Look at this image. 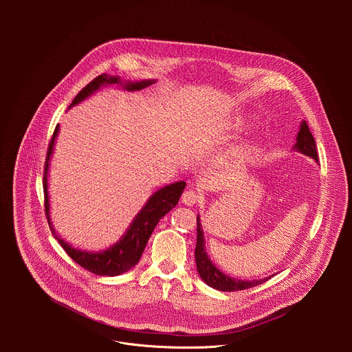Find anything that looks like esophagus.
I'll list each match as a JSON object with an SVG mask.
<instances>
[{
    "instance_id": "34e87169",
    "label": "esophagus",
    "mask_w": 352,
    "mask_h": 352,
    "mask_svg": "<svg viewBox=\"0 0 352 352\" xmlns=\"http://www.w3.org/2000/svg\"><path fill=\"white\" fill-rule=\"evenodd\" d=\"M199 200H200V196L195 190H192V189L185 190L182 193V197H181V202L184 205H186V206H193V205H196L199 202Z\"/></svg>"
}]
</instances>
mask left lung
<instances>
[{
    "instance_id": "obj_1",
    "label": "left lung",
    "mask_w": 352,
    "mask_h": 352,
    "mask_svg": "<svg viewBox=\"0 0 352 352\" xmlns=\"http://www.w3.org/2000/svg\"><path fill=\"white\" fill-rule=\"evenodd\" d=\"M292 148L298 153H302L308 157H312L315 162H318V150H316V142L309 131V126L305 121L300 122L296 142L292 146ZM197 236H196V248H195V261H196V269L197 273L209 287L216 288L219 291H241L246 288L256 287L265 281H267L270 277L259 278V280H238L235 277H230L219 267H216L214 263H212L205 245V235L202 223H200V217L197 214Z\"/></svg>"
}]
</instances>
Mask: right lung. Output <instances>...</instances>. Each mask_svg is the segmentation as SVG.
<instances>
[{"label":"right lung","instance_id":"1","mask_svg":"<svg viewBox=\"0 0 352 352\" xmlns=\"http://www.w3.org/2000/svg\"><path fill=\"white\" fill-rule=\"evenodd\" d=\"M155 82H156L155 79L131 82V80H122L120 76H113V75H107V74L98 75L76 94L69 109L79 104L80 102H83L85 98H87L89 96H91L93 93H96L97 90H100L104 86L120 85L128 91H136V90H142L150 85H153ZM58 131H60V125L56 126L52 142H50V144H48L44 177H43L44 208H45L48 226H50V228H52L53 235L58 239L60 245L64 248L65 252L71 256V259H74V262H76L83 269L89 270L97 276H109V277H114V276L126 273L138 265V262L143 254V250L146 248V243H147L150 235H152L153 230L156 228L157 223L160 221V219H163L171 209H174L177 206L179 196L182 195L186 182L178 181V182H174V184H170V185H166V186L157 189L152 196L147 199V202L140 209V212L135 216V219L129 224L125 234L110 248L100 250V252H89V250L74 248L71 243L64 241L57 234V231L54 230V226L52 223V219H50L48 167H50V160H52V156L54 153V144H56V139L58 136Z\"/></svg>","mask_w":352,"mask_h":352}]
</instances>
